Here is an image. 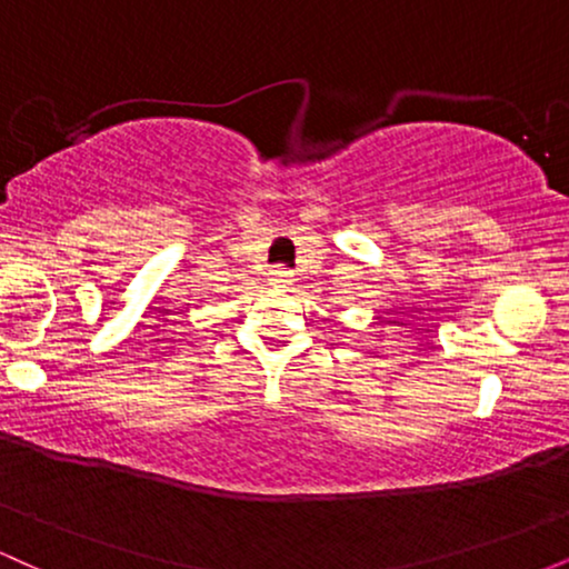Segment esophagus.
I'll return each mask as SVG.
<instances>
[{"instance_id": "obj_1", "label": "esophagus", "mask_w": 569, "mask_h": 569, "mask_svg": "<svg viewBox=\"0 0 569 569\" xmlns=\"http://www.w3.org/2000/svg\"><path fill=\"white\" fill-rule=\"evenodd\" d=\"M293 280L291 270H286V267H276V270H270V283L272 286H289Z\"/></svg>"}]
</instances>
